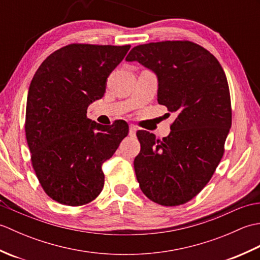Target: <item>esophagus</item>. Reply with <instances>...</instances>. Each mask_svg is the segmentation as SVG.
<instances>
[{
  "instance_id": "obj_1",
  "label": "esophagus",
  "mask_w": 260,
  "mask_h": 260,
  "mask_svg": "<svg viewBox=\"0 0 260 260\" xmlns=\"http://www.w3.org/2000/svg\"><path fill=\"white\" fill-rule=\"evenodd\" d=\"M136 131H137V128L135 125H129V136L134 137L136 135Z\"/></svg>"
}]
</instances>
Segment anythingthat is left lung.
<instances>
[{"instance_id":"obj_1","label":"left lung","mask_w":260,"mask_h":260,"mask_svg":"<svg viewBox=\"0 0 260 260\" xmlns=\"http://www.w3.org/2000/svg\"><path fill=\"white\" fill-rule=\"evenodd\" d=\"M126 61L157 76V102L176 114L163 140L146 131L136 133L141 152L134 169L141 190L161 206L184 204L207 185L222 158L233 115L227 77L213 54L191 41L136 46Z\"/></svg>"}]
</instances>
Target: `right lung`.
Masks as SVG:
<instances>
[{"label": "right lung", "mask_w": 260, "mask_h": 260, "mask_svg": "<svg viewBox=\"0 0 260 260\" xmlns=\"http://www.w3.org/2000/svg\"><path fill=\"white\" fill-rule=\"evenodd\" d=\"M131 46L73 43L51 53L29 87L25 135L32 167L52 200L84 206L104 187L103 163L128 134L125 120L104 126L87 117L110 73Z\"/></svg>", "instance_id": "1"}]
</instances>
